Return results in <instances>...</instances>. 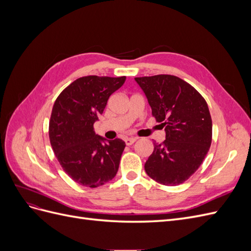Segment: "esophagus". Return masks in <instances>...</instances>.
Listing matches in <instances>:
<instances>
[{"label": "esophagus", "instance_id": "34e87169", "mask_svg": "<svg viewBox=\"0 0 251 251\" xmlns=\"http://www.w3.org/2000/svg\"><path fill=\"white\" fill-rule=\"evenodd\" d=\"M137 140V138H126L125 139V142H126V146H132V144Z\"/></svg>", "mask_w": 251, "mask_h": 251}]
</instances>
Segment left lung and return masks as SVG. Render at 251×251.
<instances>
[{
    "instance_id": "1",
    "label": "left lung",
    "mask_w": 251,
    "mask_h": 251,
    "mask_svg": "<svg viewBox=\"0 0 251 251\" xmlns=\"http://www.w3.org/2000/svg\"><path fill=\"white\" fill-rule=\"evenodd\" d=\"M146 93L151 115L165 127V140L154 143L144 164L149 177L166 186L185 182L208 153L212 123L208 105L192 85L175 75L135 77Z\"/></svg>"
}]
</instances>
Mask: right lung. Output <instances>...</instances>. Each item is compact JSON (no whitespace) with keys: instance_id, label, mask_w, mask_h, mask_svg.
Here are the masks:
<instances>
[{"instance_id":"add662e5","label":"right lung","mask_w":251,"mask_h":251,"mask_svg":"<svg viewBox=\"0 0 251 251\" xmlns=\"http://www.w3.org/2000/svg\"><path fill=\"white\" fill-rule=\"evenodd\" d=\"M126 81V76L89 75L65 88L53 104L49 139L65 173L76 183L98 187L116 176L126 143L103 140L94 132L109 97Z\"/></svg>"}]
</instances>
